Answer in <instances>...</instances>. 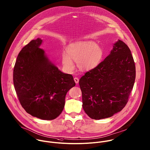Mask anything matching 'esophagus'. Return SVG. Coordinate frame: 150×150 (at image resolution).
<instances>
[{
  "label": "esophagus",
  "mask_w": 150,
  "mask_h": 150,
  "mask_svg": "<svg viewBox=\"0 0 150 150\" xmlns=\"http://www.w3.org/2000/svg\"><path fill=\"white\" fill-rule=\"evenodd\" d=\"M74 81H75V82L76 84H78V83H79V79H78V78H74Z\"/></svg>",
  "instance_id": "34e87169"
}]
</instances>
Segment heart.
<instances>
[{"instance_id": "b5f03b06", "label": "heart", "mask_w": 150, "mask_h": 150, "mask_svg": "<svg viewBox=\"0 0 150 150\" xmlns=\"http://www.w3.org/2000/svg\"><path fill=\"white\" fill-rule=\"evenodd\" d=\"M66 53L62 55V64L69 72L75 68L74 61L81 71H89L96 68L103 57L101 47L92 41L72 42L67 46Z\"/></svg>"}]
</instances>
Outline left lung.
Wrapping results in <instances>:
<instances>
[{"label":"left lung","instance_id":"8db88e82","mask_svg":"<svg viewBox=\"0 0 150 150\" xmlns=\"http://www.w3.org/2000/svg\"><path fill=\"white\" fill-rule=\"evenodd\" d=\"M135 78L130 50L118 40L104 60L79 81L86 114L91 119L101 120L120 111L127 103Z\"/></svg>","mask_w":150,"mask_h":150}]
</instances>
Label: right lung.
Listing matches in <instances>:
<instances>
[{
	"label": "right lung",
	"instance_id": "right-lung-1",
	"mask_svg": "<svg viewBox=\"0 0 150 150\" xmlns=\"http://www.w3.org/2000/svg\"><path fill=\"white\" fill-rule=\"evenodd\" d=\"M37 38L19 53L13 70V83L25 111L43 120H54L62 112L67 92L75 86L72 75L61 72L40 48Z\"/></svg>",
	"mask_w": 150,
	"mask_h": 150
}]
</instances>
